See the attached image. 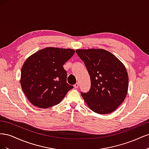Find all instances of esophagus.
I'll return each mask as SVG.
<instances>
[{"mask_svg":"<svg viewBox=\"0 0 149 149\" xmlns=\"http://www.w3.org/2000/svg\"><path fill=\"white\" fill-rule=\"evenodd\" d=\"M79 86V84L78 83H76L74 85V88H78Z\"/></svg>","mask_w":149,"mask_h":149,"instance_id":"obj_1","label":"esophagus"}]
</instances>
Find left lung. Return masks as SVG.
Segmentation results:
<instances>
[{
  "mask_svg": "<svg viewBox=\"0 0 149 149\" xmlns=\"http://www.w3.org/2000/svg\"><path fill=\"white\" fill-rule=\"evenodd\" d=\"M91 79V88L81 93L93 111L100 114L114 111L127 94L129 78L124 64L113 54L103 49H76Z\"/></svg>",
  "mask_w": 149,
  "mask_h": 149,
  "instance_id": "1",
  "label": "left lung"
}]
</instances>
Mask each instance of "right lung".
Instances as JSON below:
<instances>
[{"mask_svg": "<svg viewBox=\"0 0 149 149\" xmlns=\"http://www.w3.org/2000/svg\"><path fill=\"white\" fill-rule=\"evenodd\" d=\"M73 49L47 47L35 53L22 68L20 84L32 104L48 108L59 104L73 86L66 83L63 65L72 57Z\"/></svg>", "mask_w": 149, "mask_h": 149, "instance_id": "right-lung-1", "label": "right lung"}]
</instances>
